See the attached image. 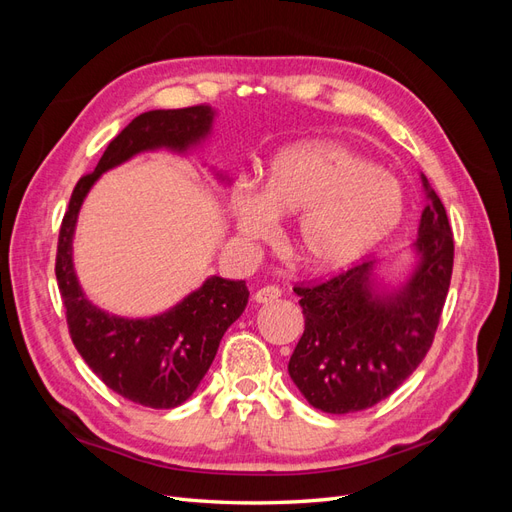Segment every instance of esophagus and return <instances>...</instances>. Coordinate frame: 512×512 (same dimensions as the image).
Instances as JSON below:
<instances>
[{
  "mask_svg": "<svg viewBox=\"0 0 512 512\" xmlns=\"http://www.w3.org/2000/svg\"><path fill=\"white\" fill-rule=\"evenodd\" d=\"M282 297V290L277 286H262L260 290H256L254 301L256 303H273L275 299Z\"/></svg>",
  "mask_w": 512,
  "mask_h": 512,
  "instance_id": "esophagus-1",
  "label": "esophagus"
}]
</instances>
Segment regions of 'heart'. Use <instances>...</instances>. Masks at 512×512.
Here are the masks:
<instances>
[{
	"instance_id": "1",
	"label": "heart",
	"mask_w": 512,
	"mask_h": 512,
	"mask_svg": "<svg viewBox=\"0 0 512 512\" xmlns=\"http://www.w3.org/2000/svg\"><path fill=\"white\" fill-rule=\"evenodd\" d=\"M230 211L245 239L271 241L280 215H297L292 243L303 265L333 273L352 267L399 226L401 181L350 147L316 138L275 153L262 188L239 181Z\"/></svg>"
}]
</instances>
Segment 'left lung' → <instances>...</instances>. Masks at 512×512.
<instances>
[{"label":"left lung","mask_w":512,"mask_h":512,"mask_svg":"<svg viewBox=\"0 0 512 512\" xmlns=\"http://www.w3.org/2000/svg\"><path fill=\"white\" fill-rule=\"evenodd\" d=\"M425 209L414 241L416 265L397 288L361 262L329 282L297 286L305 331L288 374L314 408L348 414L376 406L421 365L436 335L453 275V232L425 175Z\"/></svg>","instance_id":"8db88e82"}]
</instances>
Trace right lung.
Instances as JSON below:
<instances>
[{
	"mask_svg": "<svg viewBox=\"0 0 512 512\" xmlns=\"http://www.w3.org/2000/svg\"><path fill=\"white\" fill-rule=\"evenodd\" d=\"M215 111L207 104L149 111L132 119L111 143L94 173L79 179L59 228L55 275L66 307L70 337L91 371L117 395L147 408H177L211 367L226 329L247 305L243 280L211 275L198 290L168 312L151 318H123L91 303L72 262V239L85 196L102 173L136 153L170 149L188 153L213 128ZM218 179L228 181L222 173Z\"/></svg>",
	"mask_w": 512,
	"mask_h": 512,
	"instance_id": "1",
	"label": "right lung"
}]
</instances>
